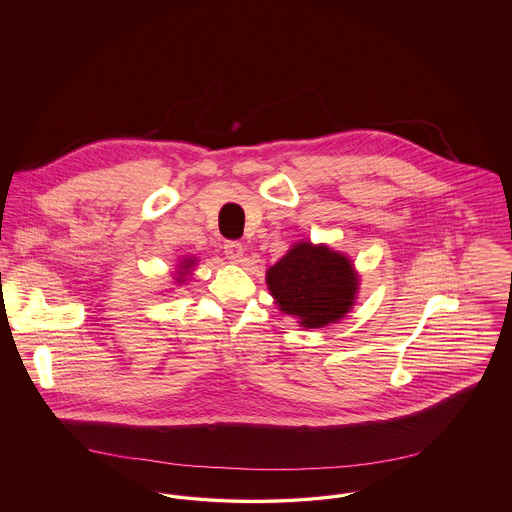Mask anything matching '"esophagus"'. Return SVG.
<instances>
[{
	"label": "esophagus",
	"mask_w": 512,
	"mask_h": 512,
	"mask_svg": "<svg viewBox=\"0 0 512 512\" xmlns=\"http://www.w3.org/2000/svg\"><path fill=\"white\" fill-rule=\"evenodd\" d=\"M224 255H226L230 261L240 263L242 257H244V245L240 244V242H236V240H230V242L224 244Z\"/></svg>",
	"instance_id": "obj_1"
}]
</instances>
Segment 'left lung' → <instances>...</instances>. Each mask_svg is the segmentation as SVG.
<instances>
[{"label": "left lung", "mask_w": 512, "mask_h": 512, "mask_svg": "<svg viewBox=\"0 0 512 512\" xmlns=\"http://www.w3.org/2000/svg\"><path fill=\"white\" fill-rule=\"evenodd\" d=\"M278 309L305 328L338 322L353 305L359 280L351 261L326 245L297 244L267 272Z\"/></svg>", "instance_id": "left-lung-1"}]
</instances>
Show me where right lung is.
Returning <instances> with one entry per match:
<instances>
[{
    "label": "right lung",
    "instance_id": "1",
    "mask_svg": "<svg viewBox=\"0 0 512 512\" xmlns=\"http://www.w3.org/2000/svg\"><path fill=\"white\" fill-rule=\"evenodd\" d=\"M192 265H194V261H192V259H188L182 268H186V270H188V268L192 267ZM178 282H182V278H178Z\"/></svg>",
    "mask_w": 512,
    "mask_h": 512
}]
</instances>
